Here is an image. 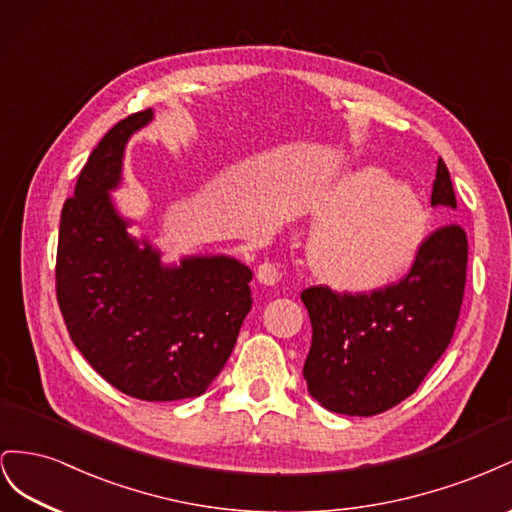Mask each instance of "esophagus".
Segmentation results:
<instances>
[{"instance_id":"esophagus-1","label":"esophagus","mask_w":512,"mask_h":512,"mask_svg":"<svg viewBox=\"0 0 512 512\" xmlns=\"http://www.w3.org/2000/svg\"><path fill=\"white\" fill-rule=\"evenodd\" d=\"M279 279H281V272L274 264H268V261H266V264H261L257 268V281L259 283L274 285V283H279Z\"/></svg>"}]
</instances>
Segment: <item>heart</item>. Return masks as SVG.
<instances>
[{"label":"heart","instance_id":"b5f03b06","mask_svg":"<svg viewBox=\"0 0 512 512\" xmlns=\"http://www.w3.org/2000/svg\"><path fill=\"white\" fill-rule=\"evenodd\" d=\"M311 268L343 291H377L414 268L429 214L412 186L375 165L343 173L311 203Z\"/></svg>","mask_w":512,"mask_h":512}]
</instances>
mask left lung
<instances>
[{
    "label": "left lung",
    "instance_id": "8db88e82",
    "mask_svg": "<svg viewBox=\"0 0 512 512\" xmlns=\"http://www.w3.org/2000/svg\"><path fill=\"white\" fill-rule=\"evenodd\" d=\"M431 206L457 210L444 160H437ZM467 270L461 225L435 229L399 283L371 294L313 285L302 291L313 341L304 362L311 397L330 412L375 416L422 384L455 332Z\"/></svg>",
    "mask_w": 512,
    "mask_h": 512
}]
</instances>
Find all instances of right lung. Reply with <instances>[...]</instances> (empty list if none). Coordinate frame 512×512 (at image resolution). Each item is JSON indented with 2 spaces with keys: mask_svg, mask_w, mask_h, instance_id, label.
Here are the masks:
<instances>
[{
  "mask_svg": "<svg viewBox=\"0 0 512 512\" xmlns=\"http://www.w3.org/2000/svg\"><path fill=\"white\" fill-rule=\"evenodd\" d=\"M152 115H128L87 158L62 208L55 291L72 343L100 377L141 401H180L225 367L251 311L253 272L225 255L165 266L128 233L109 191L130 135Z\"/></svg>",
  "mask_w": 512,
  "mask_h": 512,
  "instance_id": "1",
  "label": "right lung"
}]
</instances>
